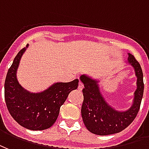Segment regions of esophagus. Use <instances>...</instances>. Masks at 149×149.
<instances>
[{"instance_id":"esophagus-1","label":"esophagus","mask_w":149,"mask_h":149,"mask_svg":"<svg viewBox=\"0 0 149 149\" xmlns=\"http://www.w3.org/2000/svg\"><path fill=\"white\" fill-rule=\"evenodd\" d=\"M83 87H84V86L82 84V82H79V86H78V90H79V91H82V89H83Z\"/></svg>"}]
</instances>
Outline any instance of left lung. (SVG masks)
<instances>
[{
    "mask_svg": "<svg viewBox=\"0 0 149 149\" xmlns=\"http://www.w3.org/2000/svg\"><path fill=\"white\" fill-rule=\"evenodd\" d=\"M128 63L134 68L137 88L134 93L133 104L126 111H117L107 104L100 92L98 81L85 74L80 77L84 84V99L81 109L82 120L86 129L94 134L105 136L120 132L132 123L138 113L144 94L143 72L138 61L130 53Z\"/></svg>",
    "mask_w": 149,
    "mask_h": 149,
    "instance_id": "left-lung-1",
    "label": "left lung"
}]
</instances>
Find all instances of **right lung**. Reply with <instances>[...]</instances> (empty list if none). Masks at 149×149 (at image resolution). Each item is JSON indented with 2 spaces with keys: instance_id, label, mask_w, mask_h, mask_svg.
Wrapping results in <instances>:
<instances>
[{
  "instance_id": "add662e5",
  "label": "right lung",
  "mask_w": 149,
  "mask_h": 149,
  "mask_svg": "<svg viewBox=\"0 0 149 149\" xmlns=\"http://www.w3.org/2000/svg\"><path fill=\"white\" fill-rule=\"evenodd\" d=\"M28 46L18 52L8 70L5 82V102L11 116L21 126L31 130H47L56 121L68 94L78 88L79 79L56 82L41 93L25 91L17 81V70Z\"/></svg>"
}]
</instances>
